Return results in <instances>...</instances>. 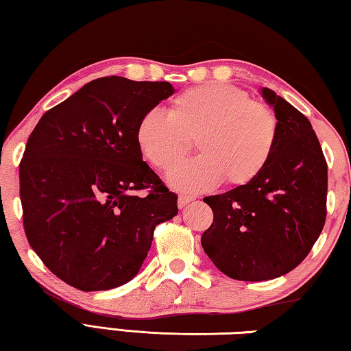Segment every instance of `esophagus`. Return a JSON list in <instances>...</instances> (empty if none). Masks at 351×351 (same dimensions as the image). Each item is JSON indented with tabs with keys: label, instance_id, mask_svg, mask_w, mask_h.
I'll list each match as a JSON object with an SVG mask.
<instances>
[{
	"label": "esophagus",
	"instance_id": "obj_1",
	"mask_svg": "<svg viewBox=\"0 0 351 351\" xmlns=\"http://www.w3.org/2000/svg\"><path fill=\"white\" fill-rule=\"evenodd\" d=\"M193 199H195L193 197H187V195H180V197H178V207L182 209V207H186V206L192 203Z\"/></svg>",
	"mask_w": 351,
	"mask_h": 351
}]
</instances>
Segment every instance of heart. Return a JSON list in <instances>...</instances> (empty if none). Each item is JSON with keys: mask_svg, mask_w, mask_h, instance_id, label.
I'll return each mask as SVG.
<instances>
[{"mask_svg": "<svg viewBox=\"0 0 351 351\" xmlns=\"http://www.w3.org/2000/svg\"><path fill=\"white\" fill-rule=\"evenodd\" d=\"M278 122L269 106L251 100L239 86L209 83L176 96L169 112L153 108L138 121L134 139L153 167L170 171L197 139L204 153L167 178L170 187L198 193L219 186L252 182L271 161Z\"/></svg>", "mask_w": 351, "mask_h": 351, "instance_id": "heart-1", "label": "heart"}]
</instances>
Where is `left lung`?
<instances>
[{"mask_svg": "<svg viewBox=\"0 0 351 351\" xmlns=\"http://www.w3.org/2000/svg\"><path fill=\"white\" fill-rule=\"evenodd\" d=\"M260 94L278 122L271 161L252 182L204 198L213 212L201 237L204 252L223 274L243 282L293 271L326 217V162L310 121L269 88Z\"/></svg>", "mask_w": 351, "mask_h": 351, "instance_id": "8db88e82", "label": "left lung"}]
</instances>
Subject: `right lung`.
Masks as SVG:
<instances>
[{"label": "right lung", "instance_id": "right-lung-1", "mask_svg": "<svg viewBox=\"0 0 351 351\" xmlns=\"http://www.w3.org/2000/svg\"><path fill=\"white\" fill-rule=\"evenodd\" d=\"M173 93L169 82L102 77L46 111L29 136L20 164L26 237L71 287L106 291L132 280L154 228L178 213L176 195L134 139L141 116Z\"/></svg>", "mask_w": 351, "mask_h": 351}]
</instances>
